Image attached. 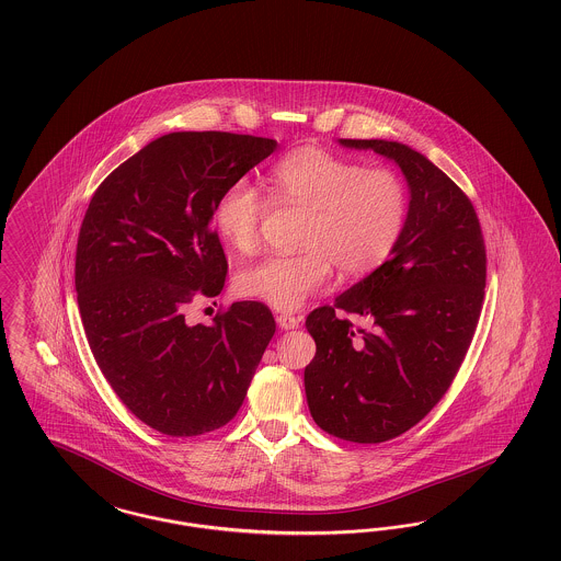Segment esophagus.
<instances>
[{
    "label": "esophagus",
    "mask_w": 561,
    "mask_h": 561,
    "mask_svg": "<svg viewBox=\"0 0 561 561\" xmlns=\"http://www.w3.org/2000/svg\"><path fill=\"white\" fill-rule=\"evenodd\" d=\"M300 317H294V314H277V325L282 329H296L300 325Z\"/></svg>",
    "instance_id": "34e87169"
}]
</instances>
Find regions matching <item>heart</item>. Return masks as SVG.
<instances>
[{"label": "heart", "instance_id": "b5f03b06", "mask_svg": "<svg viewBox=\"0 0 561 561\" xmlns=\"http://www.w3.org/2000/svg\"><path fill=\"white\" fill-rule=\"evenodd\" d=\"M271 196L309 209L296 254H270L238 275V290L277 310H296L328 284L331 267L342 277H363L396 249L407 224L402 178L383 165L321 147H300L279 157L267 174ZM267 201L249 180L232 182L215 203L213 224L236 251L251 252Z\"/></svg>", "mask_w": 561, "mask_h": 561}]
</instances>
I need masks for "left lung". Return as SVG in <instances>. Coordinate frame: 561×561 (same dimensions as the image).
<instances>
[{
    "label": "left lung",
    "instance_id": "left-lung-1",
    "mask_svg": "<svg viewBox=\"0 0 561 561\" xmlns=\"http://www.w3.org/2000/svg\"><path fill=\"white\" fill-rule=\"evenodd\" d=\"M340 145L393 159L410 205L386 263L307 317L317 354L305 389L325 433L381 444L421 423L462 367L483 309L486 252L470 198L425 154L377 138ZM335 311L360 313L371 328Z\"/></svg>",
    "mask_w": 561,
    "mask_h": 561
}]
</instances>
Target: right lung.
Here are the masks:
<instances>
[{
	"instance_id": "1",
	"label": "right lung",
	"mask_w": 561,
	"mask_h": 561,
	"mask_svg": "<svg viewBox=\"0 0 561 561\" xmlns=\"http://www.w3.org/2000/svg\"><path fill=\"white\" fill-rule=\"evenodd\" d=\"M275 147L213 130L159 136L99 184L84 213L75 284L89 346L122 404L163 435L228 425L275 333L254 300L211 325L186 321L194 298L226 284L217 198Z\"/></svg>"
}]
</instances>
